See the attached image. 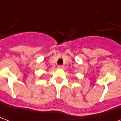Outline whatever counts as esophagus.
I'll return each instance as SVG.
<instances>
[{
	"mask_svg": "<svg viewBox=\"0 0 121 121\" xmlns=\"http://www.w3.org/2000/svg\"><path fill=\"white\" fill-rule=\"evenodd\" d=\"M63 68H64V66L63 65H58V68H59V69H63Z\"/></svg>",
	"mask_w": 121,
	"mask_h": 121,
	"instance_id": "esophagus-1",
	"label": "esophagus"
}]
</instances>
